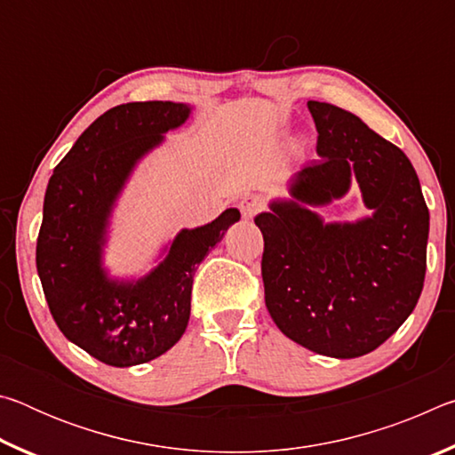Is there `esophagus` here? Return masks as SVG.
<instances>
[{
    "mask_svg": "<svg viewBox=\"0 0 455 455\" xmlns=\"http://www.w3.org/2000/svg\"><path fill=\"white\" fill-rule=\"evenodd\" d=\"M238 209H241V214L244 219H252L257 212H260L265 209V200L260 198L259 195H251V196H244L241 200V204H238Z\"/></svg>",
    "mask_w": 455,
    "mask_h": 455,
    "instance_id": "obj_1",
    "label": "esophagus"
}]
</instances>
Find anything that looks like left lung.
I'll use <instances>...</instances> for the list:
<instances>
[{"mask_svg":"<svg viewBox=\"0 0 455 455\" xmlns=\"http://www.w3.org/2000/svg\"><path fill=\"white\" fill-rule=\"evenodd\" d=\"M319 160L291 179L289 198L255 217L265 238V303L291 341L319 355L353 359L379 347L418 305L426 279L429 211L410 158L363 120L307 102ZM355 180L372 214L325 223L317 205Z\"/></svg>","mask_w":455,"mask_h":455,"instance_id":"left-lung-1","label":"left lung"}]
</instances>
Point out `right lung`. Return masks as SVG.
I'll list each match as a JSON object with an SVG mask.
<instances>
[{
  "label": "right lung",
  "instance_id": "obj_1",
  "mask_svg": "<svg viewBox=\"0 0 455 455\" xmlns=\"http://www.w3.org/2000/svg\"><path fill=\"white\" fill-rule=\"evenodd\" d=\"M190 112L188 104L158 100L110 108L84 130L45 188L36 249L45 301L61 333L106 365L148 363L179 343L196 267L241 219L227 209L209 225L182 228L138 279H116L104 267L108 228L126 182Z\"/></svg>",
  "mask_w": 455,
  "mask_h": 455
}]
</instances>
